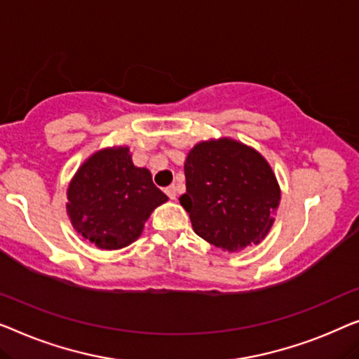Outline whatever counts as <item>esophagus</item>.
Masks as SVG:
<instances>
[{
  "instance_id": "34e87169",
  "label": "esophagus",
  "mask_w": 359,
  "mask_h": 359,
  "mask_svg": "<svg viewBox=\"0 0 359 359\" xmlns=\"http://www.w3.org/2000/svg\"><path fill=\"white\" fill-rule=\"evenodd\" d=\"M164 191H165V195H168L170 200H175V196H177V187H175V185H169Z\"/></svg>"
}]
</instances>
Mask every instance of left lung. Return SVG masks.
I'll list each match as a JSON object with an SVG mask.
<instances>
[{"label":"left lung","mask_w":359,"mask_h":359,"mask_svg":"<svg viewBox=\"0 0 359 359\" xmlns=\"http://www.w3.org/2000/svg\"><path fill=\"white\" fill-rule=\"evenodd\" d=\"M179 201L201 239L228 252L260 244L281 200L276 175L259 151L232 138L206 140L187 154Z\"/></svg>","instance_id":"1"}]
</instances>
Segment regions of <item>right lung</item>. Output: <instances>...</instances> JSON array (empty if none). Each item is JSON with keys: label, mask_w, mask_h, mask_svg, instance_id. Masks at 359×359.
Returning <instances> with one entry per match:
<instances>
[{"label": "right lung", "mask_w": 359, "mask_h": 359, "mask_svg": "<svg viewBox=\"0 0 359 359\" xmlns=\"http://www.w3.org/2000/svg\"><path fill=\"white\" fill-rule=\"evenodd\" d=\"M67 213L79 236L102 250H117L141 236L151 213L168 201L128 146L90 154L69 182Z\"/></svg>", "instance_id": "obj_1"}]
</instances>
